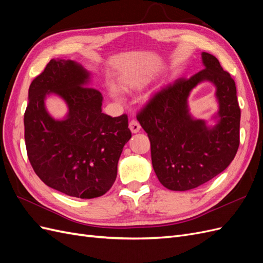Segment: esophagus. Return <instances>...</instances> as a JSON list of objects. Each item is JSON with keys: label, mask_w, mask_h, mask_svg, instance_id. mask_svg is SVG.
I'll return each mask as SVG.
<instances>
[{"label": "esophagus", "mask_w": 263, "mask_h": 263, "mask_svg": "<svg viewBox=\"0 0 263 263\" xmlns=\"http://www.w3.org/2000/svg\"><path fill=\"white\" fill-rule=\"evenodd\" d=\"M129 129L134 134L138 133L140 130V124H139V122L136 121V119H132V121L129 122Z\"/></svg>", "instance_id": "obj_1"}]
</instances>
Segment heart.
<instances>
[{
    "label": "heart",
    "instance_id": "1",
    "mask_svg": "<svg viewBox=\"0 0 263 263\" xmlns=\"http://www.w3.org/2000/svg\"><path fill=\"white\" fill-rule=\"evenodd\" d=\"M113 94H114V95H117V91H116V90H115V89H114V90H113Z\"/></svg>",
    "mask_w": 263,
    "mask_h": 263
}]
</instances>
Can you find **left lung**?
Here are the masks:
<instances>
[{"label":"left lung","mask_w":263,"mask_h":263,"mask_svg":"<svg viewBox=\"0 0 263 263\" xmlns=\"http://www.w3.org/2000/svg\"><path fill=\"white\" fill-rule=\"evenodd\" d=\"M202 59L205 69L165 85L137 113L150 140L154 170L172 191L192 190L218 176L239 147L240 107L234 79L213 54L203 52ZM202 81L217 86L220 122L214 129L188 114L189 92Z\"/></svg>","instance_id":"1"}]
</instances>
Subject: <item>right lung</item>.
I'll list each match as a JSON object with an SVG mask.
<instances>
[{
	"label": "right lung",
	"instance_id": "obj_1",
	"mask_svg": "<svg viewBox=\"0 0 263 263\" xmlns=\"http://www.w3.org/2000/svg\"><path fill=\"white\" fill-rule=\"evenodd\" d=\"M89 73L72 60H50L31 82L24 115L29 162L46 185L69 196L105 194L117 176V163L132 137L128 117L102 113V94L85 86ZM58 93L69 113L54 121L46 113L47 93Z\"/></svg>",
	"mask_w": 263,
	"mask_h": 263
}]
</instances>
